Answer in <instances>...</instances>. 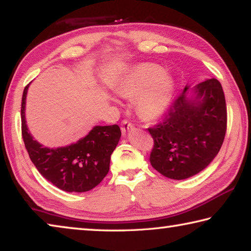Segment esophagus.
Returning <instances> with one entry per match:
<instances>
[{
    "instance_id": "esophagus-1",
    "label": "esophagus",
    "mask_w": 251,
    "mask_h": 251,
    "mask_svg": "<svg viewBox=\"0 0 251 251\" xmlns=\"http://www.w3.org/2000/svg\"><path fill=\"white\" fill-rule=\"evenodd\" d=\"M133 128H134V126L131 125L129 122H127V121H123V122H122L121 129H122V133L124 134V135L127 133V131L130 130V129H133Z\"/></svg>"
}]
</instances>
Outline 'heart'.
<instances>
[{"instance_id": "b5f03b06", "label": "heart", "mask_w": 251, "mask_h": 251, "mask_svg": "<svg viewBox=\"0 0 251 251\" xmlns=\"http://www.w3.org/2000/svg\"><path fill=\"white\" fill-rule=\"evenodd\" d=\"M176 79L155 63H138L123 72L114 91L126 100H135L136 112L145 122H156L166 115L176 93ZM110 101H116L107 95Z\"/></svg>"}]
</instances>
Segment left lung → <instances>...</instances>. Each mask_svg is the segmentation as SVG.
<instances>
[{
    "label": "left lung",
    "mask_w": 251,
    "mask_h": 251,
    "mask_svg": "<svg viewBox=\"0 0 251 251\" xmlns=\"http://www.w3.org/2000/svg\"><path fill=\"white\" fill-rule=\"evenodd\" d=\"M226 127V100L219 80L186 85L164 122L148 128L154 138L151 166L175 180L196 175L217 156Z\"/></svg>",
    "instance_id": "1"
}]
</instances>
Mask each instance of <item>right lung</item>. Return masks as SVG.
I'll return each mask as SVG.
<instances>
[{"label":"right lung","instance_id":"add662e5","mask_svg":"<svg viewBox=\"0 0 251 251\" xmlns=\"http://www.w3.org/2000/svg\"><path fill=\"white\" fill-rule=\"evenodd\" d=\"M28 86L21 107L22 136L29 158L46 180L69 193H84L96 187L109 171L110 156L121 139L117 125L94 126L85 137L67 146L45 147L34 139L25 120Z\"/></svg>","mask_w":251,"mask_h":251}]
</instances>
